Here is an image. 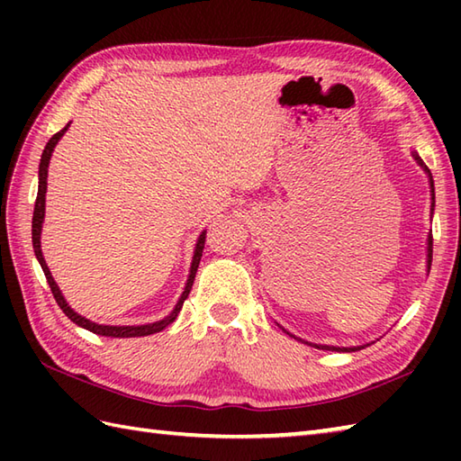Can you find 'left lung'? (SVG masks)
<instances>
[{
	"label": "left lung",
	"mask_w": 461,
	"mask_h": 461,
	"mask_svg": "<svg viewBox=\"0 0 461 461\" xmlns=\"http://www.w3.org/2000/svg\"><path fill=\"white\" fill-rule=\"evenodd\" d=\"M414 158H416V162L422 166V168L429 174V170H428V166L422 162V158H420V156L414 152ZM429 185H432V212H434V203H436V195H434V180H432V174H429ZM432 243H434V238H432V233H429V238H428V266H432ZM307 345H311V342H307ZM311 347H317V348H322V350H360V348H365V347H355V348H339V347H322V345H311Z\"/></svg>",
	"instance_id": "1"
}]
</instances>
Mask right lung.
<instances>
[{
  "instance_id": "add662e5",
  "label": "right lung",
  "mask_w": 461,
  "mask_h": 461,
  "mask_svg": "<svg viewBox=\"0 0 461 461\" xmlns=\"http://www.w3.org/2000/svg\"><path fill=\"white\" fill-rule=\"evenodd\" d=\"M68 129V124L65 126L63 131H59L57 134H53L51 139H49L45 150L41 154V162H39V190H37V200H35V210H33V223H32V236H33V249H35V256H37V261L39 266H41L45 277H47V283L49 287H51V293L53 297L57 301V305L61 307V311L65 312V315L71 319L75 325H79L86 330L95 332V335H101V337H114V339H129V337H146V335H154V332H160L162 329H166L170 325V322L178 317V312L184 305V301L188 299L190 291H192V285H194V277H195V271H198V266H200V259H202V251H203V243H205V231L202 233V236L198 238V243H195V251H194V259H192V269H190V277H188V283H185V289L182 293V297L178 301V305H176V309L170 312L168 317L158 321V322H152V325H140V327H109V325H96V322L89 321L81 317L79 312H75L71 307L67 305L65 297L61 295V291H59L55 279L51 277V273H49V267L47 263L43 259V253H41V225H43V218H45V192H47V168H49V160H51V154H53V149L55 144L59 142V139L65 134V131Z\"/></svg>"
}]
</instances>
